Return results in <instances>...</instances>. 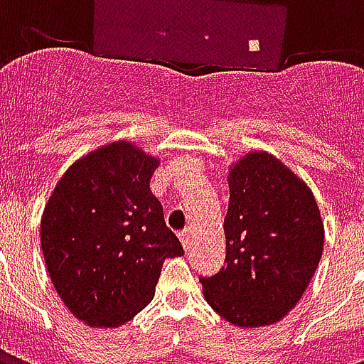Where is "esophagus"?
Returning <instances> with one entry per match:
<instances>
[{
    "mask_svg": "<svg viewBox=\"0 0 364 364\" xmlns=\"http://www.w3.org/2000/svg\"><path fill=\"white\" fill-rule=\"evenodd\" d=\"M179 240H181L183 250H189V247H191V240H193V230H191V228L183 230L181 234H179Z\"/></svg>",
    "mask_w": 364,
    "mask_h": 364,
    "instance_id": "obj_1",
    "label": "esophagus"
}]
</instances>
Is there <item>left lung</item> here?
Returning a JSON list of instances; mask_svg holds the SVG:
<instances>
[{
    "mask_svg": "<svg viewBox=\"0 0 364 364\" xmlns=\"http://www.w3.org/2000/svg\"><path fill=\"white\" fill-rule=\"evenodd\" d=\"M228 185L226 261L200 277L205 298L234 326H269L296 306L318 269L320 210L308 185L267 151L240 159Z\"/></svg>",
    "mask_w": 364,
    "mask_h": 364,
    "instance_id": "1",
    "label": "left lung"
}]
</instances>
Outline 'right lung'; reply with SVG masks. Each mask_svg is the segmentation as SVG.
<instances>
[{
  "label": "right lung",
  "mask_w": 364,
  "mask_h": 364,
  "mask_svg": "<svg viewBox=\"0 0 364 364\" xmlns=\"http://www.w3.org/2000/svg\"><path fill=\"white\" fill-rule=\"evenodd\" d=\"M158 167L132 144L77 159L44 208L41 242L52 284L77 320L117 328L148 306L161 265L183 255L150 191Z\"/></svg>",
  "instance_id": "add662e5"
}]
</instances>
